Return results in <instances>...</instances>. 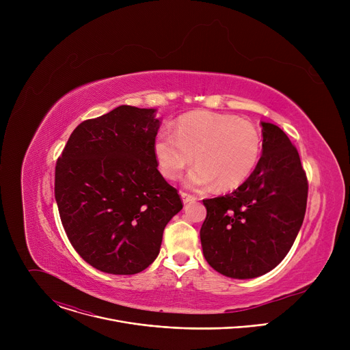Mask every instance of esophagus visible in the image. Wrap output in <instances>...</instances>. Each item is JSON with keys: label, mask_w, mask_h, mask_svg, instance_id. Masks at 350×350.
<instances>
[{"label": "esophagus", "mask_w": 350, "mask_h": 350, "mask_svg": "<svg viewBox=\"0 0 350 350\" xmlns=\"http://www.w3.org/2000/svg\"><path fill=\"white\" fill-rule=\"evenodd\" d=\"M180 195H181V198H183V202L187 205V204H191V202H193L195 201V196L193 195H189V193H187V192H180Z\"/></svg>", "instance_id": "obj_1"}]
</instances>
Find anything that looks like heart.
I'll list each match as a JSON object with an SVG mask.
<instances>
[{"mask_svg":"<svg viewBox=\"0 0 350 350\" xmlns=\"http://www.w3.org/2000/svg\"><path fill=\"white\" fill-rule=\"evenodd\" d=\"M262 152L258 129L231 115L193 112L178 119L176 133L165 129L154 142V155L162 174L176 180L195 159L185 178L192 189H208L215 183L230 189L243 183L256 167Z\"/></svg>","mask_w":350,"mask_h":350,"instance_id":"b5f03b06","label":"heart"}]
</instances>
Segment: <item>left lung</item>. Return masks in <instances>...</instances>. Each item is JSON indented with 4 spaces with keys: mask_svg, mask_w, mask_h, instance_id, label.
Segmentation results:
<instances>
[{
    "mask_svg": "<svg viewBox=\"0 0 350 350\" xmlns=\"http://www.w3.org/2000/svg\"><path fill=\"white\" fill-rule=\"evenodd\" d=\"M262 124V157L235 191L204 199L201 243L206 262L220 274L247 280L281 263L302 227L308 178L288 135Z\"/></svg>",
    "mask_w": 350,
    "mask_h": 350,
    "instance_id": "8db88e82",
    "label": "left lung"
}]
</instances>
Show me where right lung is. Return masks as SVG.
I'll return each instance as SVG.
<instances>
[{"label": "right lung", "mask_w": 350, "mask_h": 350, "mask_svg": "<svg viewBox=\"0 0 350 350\" xmlns=\"http://www.w3.org/2000/svg\"><path fill=\"white\" fill-rule=\"evenodd\" d=\"M157 109L130 105L80 123L55 167V199L76 252L99 271L130 275L161 251L183 209L154 155Z\"/></svg>", "instance_id": "1"}]
</instances>
